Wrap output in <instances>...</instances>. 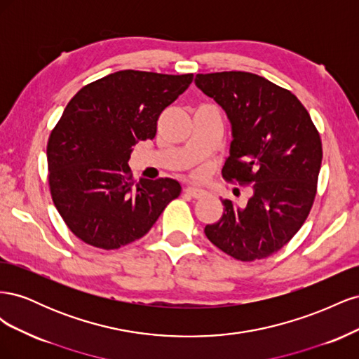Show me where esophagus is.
I'll return each mask as SVG.
<instances>
[{"label": "esophagus", "instance_id": "obj_1", "mask_svg": "<svg viewBox=\"0 0 359 359\" xmlns=\"http://www.w3.org/2000/svg\"><path fill=\"white\" fill-rule=\"evenodd\" d=\"M184 193H186L187 196H190V198H193V199H199V198H203V196H206V194H208L205 190L196 189V187H186V190H184Z\"/></svg>", "mask_w": 359, "mask_h": 359}]
</instances>
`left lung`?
<instances>
[{"label":"left lung","instance_id":"left-lung-1","mask_svg":"<svg viewBox=\"0 0 359 359\" xmlns=\"http://www.w3.org/2000/svg\"><path fill=\"white\" fill-rule=\"evenodd\" d=\"M198 88L219 103L232 124L222 175L250 186L240 206L222 199V219L205 235L241 262L277 253L307 220L318 191L322 140L295 94L248 72L196 74Z\"/></svg>","mask_w":359,"mask_h":359}]
</instances>
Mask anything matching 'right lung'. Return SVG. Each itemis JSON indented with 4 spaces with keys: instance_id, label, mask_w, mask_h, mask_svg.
Returning a JSON list of instances; mask_svg holds the SVG:
<instances>
[{
    "instance_id": "1",
    "label": "right lung",
    "mask_w": 359,
    "mask_h": 359,
    "mask_svg": "<svg viewBox=\"0 0 359 359\" xmlns=\"http://www.w3.org/2000/svg\"><path fill=\"white\" fill-rule=\"evenodd\" d=\"M193 82L189 74L121 70L81 88L48 140L53 205L85 244L116 250L148 233L181 193L172 178L132 180L127 161Z\"/></svg>"
}]
</instances>
